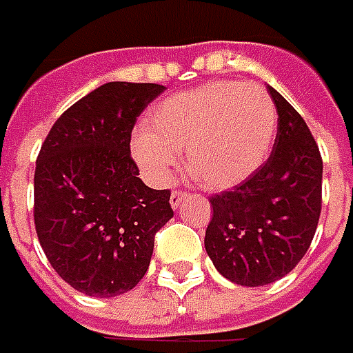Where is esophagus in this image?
Returning <instances> with one entry per match:
<instances>
[{"instance_id":"obj_1","label":"esophagus","mask_w":353,"mask_h":353,"mask_svg":"<svg viewBox=\"0 0 353 353\" xmlns=\"http://www.w3.org/2000/svg\"><path fill=\"white\" fill-rule=\"evenodd\" d=\"M185 197H188V193H185V191H179V189H176V191L172 193V197H170L172 207H174V209H177V207H179V203L185 199Z\"/></svg>"}]
</instances>
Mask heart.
Listing matches in <instances>:
<instances>
[{"instance_id": "heart-1", "label": "heart", "mask_w": 353, "mask_h": 353, "mask_svg": "<svg viewBox=\"0 0 353 353\" xmlns=\"http://www.w3.org/2000/svg\"><path fill=\"white\" fill-rule=\"evenodd\" d=\"M275 105L258 83L214 81L154 105L132 154L148 176L164 183L188 154L201 185L226 189L248 179L268 158Z\"/></svg>"}]
</instances>
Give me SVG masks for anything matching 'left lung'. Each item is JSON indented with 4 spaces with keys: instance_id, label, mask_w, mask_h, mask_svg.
<instances>
[{
    "instance_id": "8db88e82",
    "label": "left lung",
    "mask_w": 353,
    "mask_h": 353,
    "mask_svg": "<svg viewBox=\"0 0 353 353\" xmlns=\"http://www.w3.org/2000/svg\"><path fill=\"white\" fill-rule=\"evenodd\" d=\"M277 137L265 164L230 191L211 197L205 248L219 274L258 287L285 277L314 238L322 209V156L305 119L268 88Z\"/></svg>"
}]
</instances>
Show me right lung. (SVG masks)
<instances>
[{"mask_svg": "<svg viewBox=\"0 0 353 353\" xmlns=\"http://www.w3.org/2000/svg\"><path fill=\"white\" fill-rule=\"evenodd\" d=\"M160 83L109 81L66 109L44 139L34 170V228L68 285L115 297L144 277L154 236L174 216L170 189L142 183L130 156L140 113Z\"/></svg>", "mask_w": 353, "mask_h": 353, "instance_id": "obj_1", "label": "right lung"}]
</instances>
